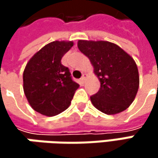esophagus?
Returning a JSON list of instances; mask_svg holds the SVG:
<instances>
[{"label":"esophagus","instance_id":"34e87169","mask_svg":"<svg viewBox=\"0 0 158 158\" xmlns=\"http://www.w3.org/2000/svg\"><path fill=\"white\" fill-rule=\"evenodd\" d=\"M86 79H87V74H83V75H82V77H81V79H80V80H81V82H82V83H84V82H85V80H86Z\"/></svg>","mask_w":158,"mask_h":158}]
</instances>
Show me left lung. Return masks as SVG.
Masks as SVG:
<instances>
[{"label":"left lung","mask_w":158,"mask_h":158,"mask_svg":"<svg viewBox=\"0 0 158 158\" xmlns=\"http://www.w3.org/2000/svg\"><path fill=\"white\" fill-rule=\"evenodd\" d=\"M78 48L89 57L101 82L99 91L90 97L93 106L109 115L126 110L139 88V73L134 58L108 41L79 40Z\"/></svg>","instance_id":"1"}]
</instances>
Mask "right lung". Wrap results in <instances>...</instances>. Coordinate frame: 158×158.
<instances>
[{
    "mask_svg": "<svg viewBox=\"0 0 158 158\" xmlns=\"http://www.w3.org/2000/svg\"><path fill=\"white\" fill-rule=\"evenodd\" d=\"M72 41H54L27 62L23 70V91L31 107L46 116L67 110L79 87L69 69L61 64L63 56L73 47Z\"/></svg>",
    "mask_w": 158,
    "mask_h": 158,
    "instance_id": "obj_1",
    "label": "right lung"
}]
</instances>
